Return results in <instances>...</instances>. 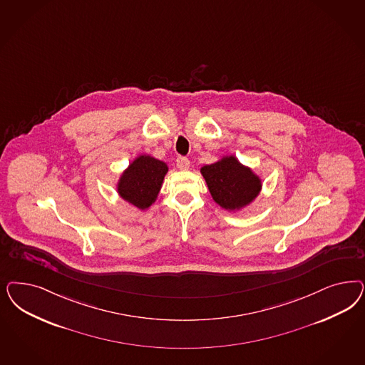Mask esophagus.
<instances>
[{
  "label": "esophagus",
  "mask_w": 365,
  "mask_h": 365,
  "mask_svg": "<svg viewBox=\"0 0 365 365\" xmlns=\"http://www.w3.org/2000/svg\"><path fill=\"white\" fill-rule=\"evenodd\" d=\"M177 168L180 169V170H187L189 169V165H190V161H189L187 157H178L176 161Z\"/></svg>",
  "instance_id": "34e87169"
}]
</instances>
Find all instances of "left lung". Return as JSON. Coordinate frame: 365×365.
<instances>
[{"mask_svg":"<svg viewBox=\"0 0 365 365\" xmlns=\"http://www.w3.org/2000/svg\"><path fill=\"white\" fill-rule=\"evenodd\" d=\"M212 199L228 212L242 211L251 205L262 192V178L234 154L223 155L200 169Z\"/></svg>","mask_w":365,"mask_h":365,"instance_id":"obj_1","label":"left lung"}]
</instances>
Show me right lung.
<instances>
[{
	"label": "right lung",
	"instance_id": "right-lung-1",
	"mask_svg": "<svg viewBox=\"0 0 365 365\" xmlns=\"http://www.w3.org/2000/svg\"><path fill=\"white\" fill-rule=\"evenodd\" d=\"M168 170L166 163L150 154L137 155L118 178V196L141 211L149 210L158 197Z\"/></svg>",
	"mask_w": 365,
	"mask_h": 365
}]
</instances>
